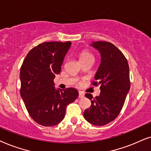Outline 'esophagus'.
Here are the masks:
<instances>
[{
	"instance_id": "esophagus-1",
	"label": "esophagus",
	"mask_w": 151,
	"mask_h": 151,
	"mask_svg": "<svg viewBox=\"0 0 151 151\" xmlns=\"http://www.w3.org/2000/svg\"><path fill=\"white\" fill-rule=\"evenodd\" d=\"M84 97V94L82 93L81 92H79V98H83Z\"/></svg>"
}]
</instances>
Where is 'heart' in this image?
I'll list each match as a JSON object with an SVG mask.
<instances>
[{
    "instance_id": "heart-1",
    "label": "heart",
    "mask_w": 151,
    "mask_h": 151,
    "mask_svg": "<svg viewBox=\"0 0 151 151\" xmlns=\"http://www.w3.org/2000/svg\"><path fill=\"white\" fill-rule=\"evenodd\" d=\"M87 60H94V57L91 52L87 50H84L79 55V61L80 62L87 61Z\"/></svg>"
}]
</instances>
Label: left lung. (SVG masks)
<instances>
[{
  "instance_id": "left-lung-1",
  "label": "left lung",
  "mask_w": 151,
  "mask_h": 151,
  "mask_svg": "<svg viewBox=\"0 0 151 151\" xmlns=\"http://www.w3.org/2000/svg\"><path fill=\"white\" fill-rule=\"evenodd\" d=\"M90 45L99 52L101 63L94 76V86L100 85V94L86 96L91 106L85 110L86 121L95 126H104L113 121L123 108L130 87L129 66L123 53L109 42L95 41Z\"/></svg>"
}]
</instances>
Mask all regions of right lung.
Listing matches in <instances>:
<instances>
[{
  "instance_id": "obj_1",
  "label": "right lung",
  "mask_w": 151,
  "mask_h": 151,
  "mask_svg": "<svg viewBox=\"0 0 151 151\" xmlns=\"http://www.w3.org/2000/svg\"><path fill=\"white\" fill-rule=\"evenodd\" d=\"M70 41L45 42L30 50L20 71L21 96L31 117L40 125L53 126L64 119L66 107L79 96L77 90L56 89V74L70 49Z\"/></svg>"
}]
</instances>
